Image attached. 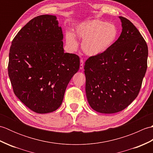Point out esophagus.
<instances>
[{"mask_svg":"<svg viewBox=\"0 0 153 153\" xmlns=\"http://www.w3.org/2000/svg\"><path fill=\"white\" fill-rule=\"evenodd\" d=\"M83 66H84L83 60L82 59H81L80 60V66H79L80 70H83Z\"/></svg>","mask_w":153,"mask_h":153,"instance_id":"esophagus-1","label":"esophagus"}]
</instances>
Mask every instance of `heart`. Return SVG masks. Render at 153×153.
Segmentation results:
<instances>
[{
  "label": "heart",
  "instance_id": "1",
  "mask_svg": "<svg viewBox=\"0 0 153 153\" xmlns=\"http://www.w3.org/2000/svg\"><path fill=\"white\" fill-rule=\"evenodd\" d=\"M118 31L111 23L99 19L82 22L66 34V43L70 51H76L78 44L76 37L82 41V48L89 56H98L111 48L118 38Z\"/></svg>",
  "mask_w": 153,
  "mask_h": 153
}]
</instances>
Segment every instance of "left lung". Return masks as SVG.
<instances>
[{
    "label": "left lung",
    "instance_id": "8db88e82",
    "mask_svg": "<svg viewBox=\"0 0 153 153\" xmlns=\"http://www.w3.org/2000/svg\"><path fill=\"white\" fill-rule=\"evenodd\" d=\"M122 33L110 49L85 62V92L90 106L102 114L122 111L140 91L147 68L148 47L135 25L119 16Z\"/></svg>",
    "mask_w": 153,
    "mask_h": 153
}]
</instances>
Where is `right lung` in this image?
<instances>
[{"mask_svg": "<svg viewBox=\"0 0 153 153\" xmlns=\"http://www.w3.org/2000/svg\"><path fill=\"white\" fill-rule=\"evenodd\" d=\"M56 16L32 19L16 35L10 48L8 76L16 96L39 114L54 112L79 68V58L65 53Z\"/></svg>", "mask_w": 153, "mask_h": 153, "instance_id": "right-lung-1", "label": "right lung"}]
</instances>
